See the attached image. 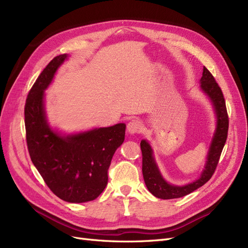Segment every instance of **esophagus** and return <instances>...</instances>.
I'll list each match as a JSON object with an SVG mask.
<instances>
[{
    "label": "esophagus",
    "instance_id": "obj_1",
    "mask_svg": "<svg viewBox=\"0 0 248 248\" xmlns=\"http://www.w3.org/2000/svg\"><path fill=\"white\" fill-rule=\"evenodd\" d=\"M141 130H142V123L138 119H133L128 124H127V131H128L130 134L140 133Z\"/></svg>",
    "mask_w": 248,
    "mask_h": 248
}]
</instances>
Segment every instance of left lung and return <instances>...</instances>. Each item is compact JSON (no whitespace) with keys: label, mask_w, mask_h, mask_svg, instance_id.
<instances>
[{"label":"left lung","mask_w":248,"mask_h":248,"mask_svg":"<svg viewBox=\"0 0 248 248\" xmlns=\"http://www.w3.org/2000/svg\"><path fill=\"white\" fill-rule=\"evenodd\" d=\"M201 88L212 101L217 117V127L213 137L211 146L207 156V163L201 177L196 181L184 186H175L169 184L160 175L152 155V149L148 141L142 140L140 141V150L142 154V176L147 188L153 196L162 200H170L182 198L192 191L197 190L201 186L208 182L213 176L218 164L220 155L228 138L229 130V116L226 107V100L220 87L217 84L214 77L206 67L202 70L201 78Z\"/></svg>","instance_id":"left-lung-1"}]
</instances>
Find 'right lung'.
Listing matches in <instances>:
<instances>
[{
    "mask_svg": "<svg viewBox=\"0 0 248 248\" xmlns=\"http://www.w3.org/2000/svg\"><path fill=\"white\" fill-rule=\"evenodd\" d=\"M67 55L54 58L40 73L25 106L26 140L30 157L48 188L69 202L95 200L108 184L112 155L125 139L124 123L62 137L46 120L43 97Z\"/></svg>",
    "mask_w": 248,
    "mask_h": 248,
    "instance_id": "right-lung-1",
    "label": "right lung"
}]
</instances>
